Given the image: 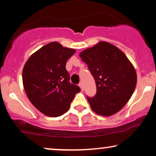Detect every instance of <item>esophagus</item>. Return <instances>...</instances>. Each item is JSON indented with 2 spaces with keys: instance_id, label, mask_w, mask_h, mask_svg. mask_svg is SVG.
I'll return each mask as SVG.
<instances>
[{
  "instance_id": "esophagus-1",
  "label": "esophagus",
  "mask_w": 156,
  "mask_h": 156,
  "mask_svg": "<svg viewBox=\"0 0 156 156\" xmlns=\"http://www.w3.org/2000/svg\"><path fill=\"white\" fill-rule=\"evenodd\" d=\"M78 86H79V87L80 88V89H81V91H83L84 88H83V83L82 82H80V83L78 84Z\"/></svg>"
}]
</instances>
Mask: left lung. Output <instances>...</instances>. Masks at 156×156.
<instances>
[{"label":"left lung","mask_w":156,"mask_h":156,"mask_svg":"<svg viewBox=\"0 0 156 156\" xmlns=\"http://www.w3.org/2000/svg\"><path fill=\"white\" fill-rule=\"evenodd\" d=\"M82 61L96 83L94 97H87L94 112L110 116L123 108L134 93L136 84L134 67L123 51L100 41L80 54Z\"/></svg>","instance_id":"left-lung-1"}]
</instances>
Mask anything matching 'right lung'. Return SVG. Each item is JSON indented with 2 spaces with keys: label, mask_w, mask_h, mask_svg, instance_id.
I'll return each mask as SVG.
<instances>
[{
  "label": "right lung",
  "mask_w": 156,
  "mask_h": 156,
  "mask_svg": "<svg viewBox=\"0 0 156 156\" xmlns=\"http://www.w3.org/2000/svg\"><path fill=\"white\" fill-rule=\"evenodd\" d=\"M76 52L57 42L45 45L32 54L22 72L26 94L32 104L44 115L58 117L70 107L78 86L70 83L66 62Z\"/></svg>",
  "instance_id": "add662e5"
}]
</instances>
